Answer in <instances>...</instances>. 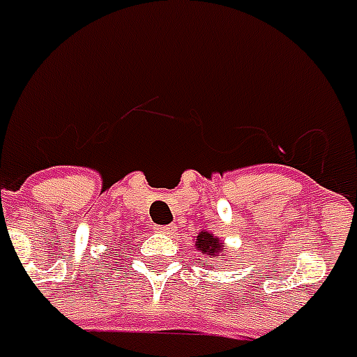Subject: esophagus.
<instances>
[{
    "instance_id": "1",
    "label": "esophagus",
    "mask_w": 357,
    "mask_h": 357,
    "mask_svg": "<svg viewBox=\"0 0 357 357\" xmlns=\"http://www.w3.org/2000/svg\"><path fill=\"white\" fill-rule=\"evenodd\" d=\"M155 230L160 234H173L175 232V225H160V227H155Z\"/></svg>"
}]
</instances>
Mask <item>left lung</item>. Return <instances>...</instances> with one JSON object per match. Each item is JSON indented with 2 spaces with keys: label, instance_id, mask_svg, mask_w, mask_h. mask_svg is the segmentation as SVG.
<instances>
[{
  "label": "left lung",
  "instance_id": "8db88e82",
  "mask_svg": "<svg viewBox=\"0 0 357 357\" xmlns=\"http://www.w3.org/2000/svg\"><path fill=\"white\" fill-rule=\"evenodd\" d=\"M195 247L197 250H201L202 255L210 256L212 259L218 258L221 252H223V243L219 241V238H215L213 234L210 232H199V236H197V241H195ZM225 256V255H221Z\"/></svg>",
  "mask_w": 357,
  "mask_h": 357
}]
</instances>
